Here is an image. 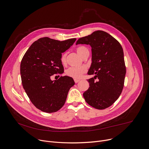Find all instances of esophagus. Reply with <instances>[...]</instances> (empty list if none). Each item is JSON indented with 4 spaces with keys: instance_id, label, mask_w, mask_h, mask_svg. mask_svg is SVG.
I'll return each instance as SVG.
<instances>
[{
    "instance_id": "esophagus-1",
    "label": "esophagus",
    "mask_w": 149,
    "mask_h": 149,
    "mask_svg": "<svg viewBox=\"0 0 149 149\" xmlns=\"http://www.w3.org/2000/svg\"><path fill=\"white\" fill-rule=\"evenodd\" d=\"M74 81L75 83H78L79 81V79H74Z\"/></svg>"
}]
</instances>
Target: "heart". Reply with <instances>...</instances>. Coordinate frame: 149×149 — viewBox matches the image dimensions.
<instances>
[{"mask_svg": "<svg viewBox=\"0 0 149 149\" xmlns=\"http://www.w3.org/2000/svg\"><path fill=\"white\" fill-rule=\"evenodd\" d=\"M77 52L83 58L86 54L88 53V49L85 47H79L76 49ZM61 61L62 63H65L66 61V55L62 54L61 57ZM87 71V69L86 67H81L79 68L76 67H71L68 69L66 71V74L71 78L74 79H79L81 78L82 75L86 73Z\"/></svg>", "mask_w": 149, "mask_h": 149, "instance_id": "1", "label": "heart"}]
</instances>
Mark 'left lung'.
<instances>
[{"label": "left lung", "mask_w": 149, "mask_h": 149, "mask_svg": "<svg viewBox=\"0 0 149 149\" xmlns=\"http://www.w3.org/2000/svg\"><path fill=\"white\" fill-rule=\"evenodd\" d=\"M78 44L91 46L92 62L87 74L95 75L87 79L90 87L84 98L96 109L108 108L118 98L124 87L126 70L123 48L114 38L102 31L78 39ZM96 78L98 81H94Z\"/></svg>", "instance_id": "obj_1"}]
</instances>
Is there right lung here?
Here are the masks:
<instances>
[{
	"instance_id": "right-lung-1",
	"label": "right lung",
	"mask_w": 149,
	"mask_h": 149,
	"mask_svg": "<svg viewBox=\"0 0 149 149\" xmlns=\"http://www.w3.org/2000/svg\"><path fill=\"white\" fill-rule=\"evenodd\" d=\"M76 39L59 41L41 38L31 45L20 63L22 86L32 104L45 113L58 111L64 105L68 91L75 84L72 78L61 77L51 80L54 74H62V53L68 49Z\"/></svg>"
}]
</instances>
